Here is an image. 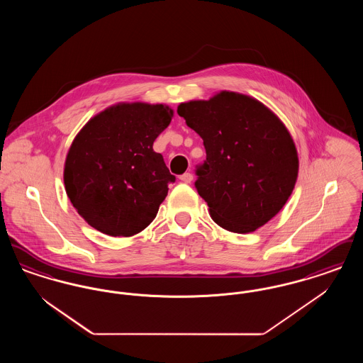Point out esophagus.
Here are the masks:
<instances>
[{"instance_id": "34e87169", "label": "esophagus", "mask_w": 363, "mask_h": 363, "mask_svg": "<svg viewBox=\"0 0 363 363\" xmlns=\"http://www.w3.org/2000/svg\"><path fill=\"white\" fill-rule=\"evenodd\" d=\"M179 179L182 181V182H185V184H190L191 181H193V174L185 173L182 174L181 177H179Z\"/></svg>"}]
</instances>
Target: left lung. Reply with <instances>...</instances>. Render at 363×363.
Listing matches in <instances>:
<instances>
[{"label":"left lung","mask_w":363,"mask_h":363,"mask_svg":"<svg viewBox=\"0 0 363 363\" xmlns=\"http://www.w3.org/2000/svg\"><path fill=\"white\" fill-rule=\"evenodd\" d=\"M204 141L194 186L215 223L245 234L269 222L293 193L299 160L284 123L255 98L220 91L178 106Z\"/></svg>","instance_id":"8db88e82"}]
</instances>
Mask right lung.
Returning <instances> with one entry per match:
<instances>
[{
    "label": "right lung",
    "mask_w": 363,
    "mask_h": 363,
    "mask_svg": "<svg viewBox=\"0 0 363 363\" xmlns=\"http://www.w3.org/2000/svg\"><path fill=\"white\" fill-rule=\"evenodd\" d=\"M172 118L166 104H118L77 133L64 184L88 225L111 237H132L155 219L175 177L152 145Z\"/></svg>",
    "instance_id": "obj_1"
}]
</instances>
